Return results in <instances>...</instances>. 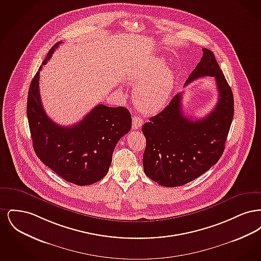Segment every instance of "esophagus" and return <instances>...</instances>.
Wrapping results in <instances>:
<instances>
[{
  "label": "esophagus",
  "instance_id": "1",
  "mask_svg": "<svg viewBox=\"0 0 261 261\" xmlns=\"http://www.w3.org/2000/svg\"><path fill=\"white\" fill-rule=\"evenodd\" d=\"M143 124V119L140 117V116H133V119H132V128L133 129H138L140 128Z\"/></svg>",
  "mask_w": 261,
  "mask_h": 261
}]
</instances>
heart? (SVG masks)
<instances>
[{"mask_svg":"<svg viewBox=\"0 0 261 261\" xmlns=\"http://www.w3.org/2000/svg\"><path fill=\"white\" fill-rule=\"evenodd\" d=\"M176 81L173 69L165 66L164 60L154 58L140 68L132 76L136 86L134 101L140 112L152 114L161 112L171 98Z\"/></svg>","mask_w":261,"mask_h":261,"instance_id":"heart-1","label":"heart"}]
</instances>
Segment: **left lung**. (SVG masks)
<instances>
[{"mask_svg":"<svg viewBox=\"0 0 261 261\" xmlns=\"http://www.w3.org/2000/svg\"><path fill=\"white\" fill-rule=\"evenodd\" d=\"M202 57L187 79L211 76L215 79L218 101L206 116L193 120L182 110L183 94L143 125L146 149L143 166L146 175L162 186H183L206 172L219 161L234 116V97L214 54L202 49Z\"/></svg>","mask_w":261,"mask_h":261,"instance_id":"obj_1","label":"left lung"}]
</instances>
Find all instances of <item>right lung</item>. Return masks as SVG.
Masks as SVG:
<instances>
[{"label":"right lung","mask_w":261,"mask_h":261,"mask_svg":"<svg viewBox=\"0 0 261 261\" xmlns=\"http://www.w3.org/2000/svg\"><path fill=\"white\" fill-rule=\"evenodd\" d=\"M61 43L50 48L31 81L26 113L38 158L65 181L86 186L109 172L112 152L121 137L130 131L132 118L125 108L98 105L72 126H61L50 119L42 106L39 78L42 66Z\"/></svg>","instance_id":"obj_1"}]
</instances>
